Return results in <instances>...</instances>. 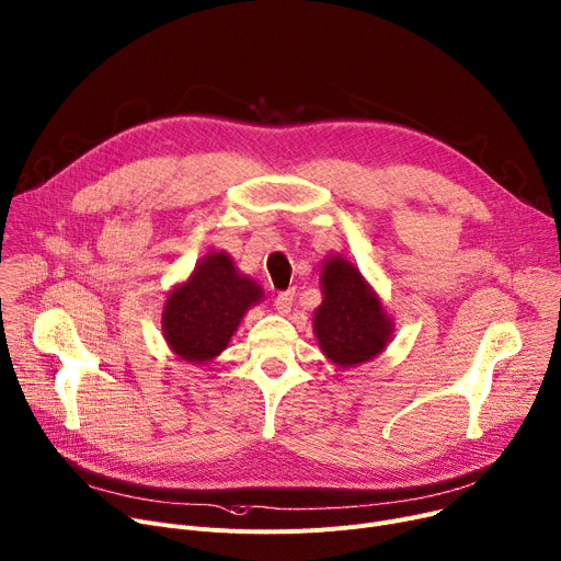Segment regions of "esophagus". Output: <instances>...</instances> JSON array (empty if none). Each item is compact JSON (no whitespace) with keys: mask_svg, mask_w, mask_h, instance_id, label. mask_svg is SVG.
Segmentation results:
<instances>
[{"mask_svg":"<svg viewBox=\"0 0 561 561\" xmlns=\"http://www.w3.org/2000/svg\"><path fill=\"white\" fill-rule=\"evenodd\" d=\"M291 304H294V289L280 291V294L276 296V301H274V306H276V310H278L280 314H287V312L291 310Z\"/></svg>","mask_w":561,"mask_h":561,"instance_id":"obj_1","label":"esophagus"}]
</instances>
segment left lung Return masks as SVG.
Listing matches in <instances>:
<instances>
[{
    "instance_id": "left-lung-1",
    "label": "left lung",
    "mask_w": 561,
    "mask_h": 561,
    "mask_svg": "<svg viewBox=\"0 0 561 561\" xmlns=\"http://www.w3.org/2000/svg\"><path fill=\"white\" fill-rule=\"evenodd\" d=\"M321 289L323 301L314 310L312 325L323 355L342 369L380 355L391 340L393 321L357 267L342 255H328Z\"/></svg>"
}]
</instances>
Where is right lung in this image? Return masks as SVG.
Segmentation results:
<instances>
[{
  "label": "right lung",
  "instance_id": "right-lung-1",
  "mask_svg": "<svg viewBox=\"0 0 561 561\" xmlns=\"http://www.w3.org/2000/svg\"><path fill=\"white\" fill-rule=\"evenodd\" d=\"M262 301V287L240 274L226 251L204 255L192 276L174 287L162 310V335L192 365L217 357L238 331L244 312Z\"/></svg>",
  "mask_w": 561,
  "mask_h": 561
}]
</instances>
